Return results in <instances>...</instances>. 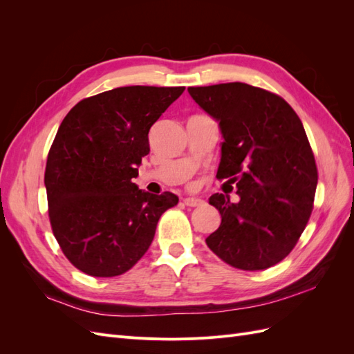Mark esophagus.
I'll return each mask as SVG.
<instances>
[{
	"instance_id": "34e87169",
	"label": "esophagus",
	"mask_w": 354,
	"mask_h": 354,
	"mask_svg": "<svg viewBox=\"0 0 354 354\" xmlns=\"http://www.w3.org/2000/svg\"><path fill=\"white\" fill-rule=\"evenodd\" d=\"M183 202H185V205H187V207H201V205H203V201L199 199V198H185Z\"/></svg>"
}]
</instances>
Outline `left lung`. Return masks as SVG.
Masks as SVG:
<instances>
[{
	"label": "left lung",
	"mask_w": 354,
	"mask_h": 354,
	"mask_svg": "<svg viewBox=\"0 0 354 354\" xmlns=\"http://www.w3.org/2000/svg\"><path fill=\"white\" fill-rule=\"evenodd\" d=\"M187 91L218 122L217 178L239 195L209 198L221 224L208 248L236 269H269L292 251L313 209L317 169L303 122L279 95L243 82Z\"/></svg>",
	"instance_id": "left-lung-1"
}]
</instances>
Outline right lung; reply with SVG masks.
<instances>
[{
	"mask_svg": "<svg viewBox=\"0 0 354 354\" xmlns=\"http://www.w3.org/2000/svg\"><path fill=\"white\" fill-rule=\"evenodd\" d=\"M185 87H120L77 103L62 121L44 185L53 233L66 259L95 277L122 274L151 246L178 196L138 189L149 130Z\"/></svg>",
	"mask_w": 354,
	"mask_h": 354,
	"instance_id": "right-lung-1",
	"label": "right lung"
}]
</instances>
